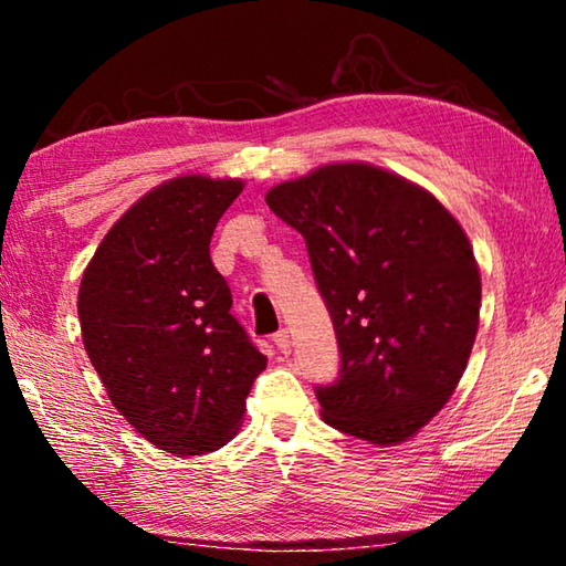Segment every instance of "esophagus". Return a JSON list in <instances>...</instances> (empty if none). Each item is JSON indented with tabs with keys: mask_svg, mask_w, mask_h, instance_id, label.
Instances as JSON below:
<instances>
[{
	"mask_svg": "<svg viewBox=\"0 0 566 566\" xmlns=\"http://www.w3.org/2000/svg\"><path fill=\"white\" fill-rule=\"evenodd\" d=\"M272 342H274V347H276V349H280L282 354H290V349H292V339H290V332H286V329H280V332H276V334H274V337H272Z\"/></svg>",
	"mask_w": 566,
	"mask_h": 566,
	"instance_id": "esophagus-1",
	"label": "esophagus"
}]
</instances>
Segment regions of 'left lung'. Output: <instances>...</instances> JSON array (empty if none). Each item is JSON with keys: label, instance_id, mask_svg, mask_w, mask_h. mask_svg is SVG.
<instances>
[{"label": "left lung", "instance_id": "1", "mask_svg": "<svg viewBox=\"0 0 566 566\" xmlns=\"http://www.w3.org/2000/svg\"><path fill=\"white\" fill-rule=\"evenodd\" d=\"M266 205L304 237L337 334L322 419L377 447L415 437L474 347L482 280L464 229L427 189L354 161L276 185Z\"/></svg>", "mask_w": 566, "mask_h": 566}]
</instances>
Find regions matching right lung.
I'll use <instances>...</instances> for the list:
<instances>
[{"mask_svg":"<svg viewBox=\"0 0 566 566\" xmlns=\"http://www.w3.org/2000/svg\"><path fill=\"white\" fill-rule=\"evenodd\" d=\"M239 179L187 175L132 205L82 276V342L119 415L177 457L214 452L239 429L266 357L232 314L209 256Z\"/></svg>","mask_w":566,"mask_h":566,"instance_id":"obj_1","label":"right lung"}]
</instances>
